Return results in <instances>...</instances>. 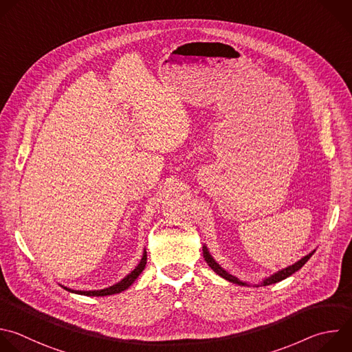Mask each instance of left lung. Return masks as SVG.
Returning a JSON list of instances; mask_svg holds the SVG:
<instances>
[{"label":"left lung","mask_w":352,"mask_h":352,"mask_svg":"<svg viewBox=\"0 0 352 352\" xmlns=\"http://www.w3.org/2000/svg\"><path fill=\"white\" fill-rule=\"evenodd\" d=\"M315 253V250H312L309 254H307V256H304L301 260H298L297 263H294L293 265H289V267H286V268H283V270H280V271H278V272H275V274H272L271 276H268V278H265L261 283H258V285H253L254 287H260V286H268V285H274V283H278V282H280V280H283V279H286V278H289L290 275H293L294 272H297L298 270H301L302 268V265L311 258V256ZM203 257H204V260H206V263L208 264V267L217 274V275H219L221 278H223L225 280H228V282H230V283H235V285H239V286H250V283H248V282H243V280H241L239 278H236V276H233L232 274H229L226 270H223L214 258H212V256L210 254V252H208V249H207V246L204 245L203 246Z\"/></svg>","instance_id":"left-lung-1"}]
</instances>
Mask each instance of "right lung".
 Listing matches in <instances>:
<instances>
[{
  "mask_svg": "<svg viewBox=\"0 0 352 352\" xmlns=\"http://www.w3.org/2000/svg\"><path fill=\"white\" fill-rule=\"evenodd\" d=\"M146 260H148V257H146V250L144 249L142 258H141L140 264H138L127 276H124L120 282H117L116 285L109 286V287H106V289H100V290H88V292H87V290H73V289H69V287L62 286V285H60V286H62L63 289H66L67 292H70V293H76V294H81V296H92V297H103V296H111V294L122 293V292L127 290V289L135 282V279L141 275V272L145 270Z\"/></svg>",
  "mask_w": 352,
  "mask_h": 352,
  "instance_id": "right-lung-1",
  "label": "right lung"
}]
</instances>
